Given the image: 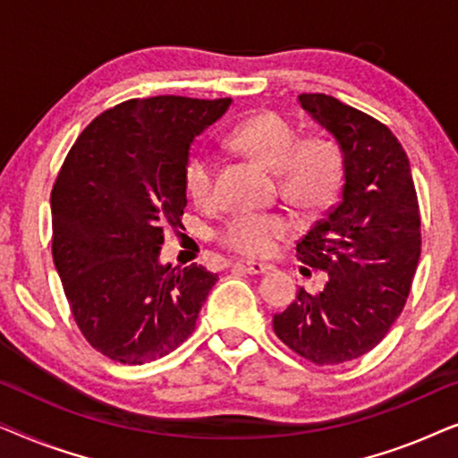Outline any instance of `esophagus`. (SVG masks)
Instances as JSON below:
<instances>
[{
    "mask_svg": "<svg viewBox=\"0 0 458 458\" xmlns=\"http://www.w3.org/2000/svg\"><path fill=\"white\" fill-rule=\"evenodd\" d=\"M233 268L235 271H243L250 275H262V273L271 271V267L268 265H260V262H250V260H237V262H233Z\"/></svg>",
    "mask_w": 458,
    "mask_h": 458,
    "instance_id": "esophagus-1",
    "label": "esophagus"
}]
</instances>
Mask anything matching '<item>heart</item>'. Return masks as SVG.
Wrapping results in <instances>:
<instances>
[{
  "mask_svg": "<svg viewBox=\"0 0 458 458\" xmlns=\"http://www.w3.org/2000/svg\"><path fill=\"white\" fill-rule=\"evenodd\" d=\"M237 149L277 173L279 190L298 208L317 210L340 190L344 162L337 146L323 135L300 140L298 129L277 112H260L242 121L231 133ZM215 158L196 152L185 165V190L198 206L216 199ZM292 235L290 218L279 212H240L227 218L218 242L231 252L248 259H267L279 242Z\"/></svg>",
  "mask_w": 458,
  "mask_h": 458,
  "instance_id": "1",
  "label": "heart"
}]
</instances>
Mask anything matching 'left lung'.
<instances>
[{
  "label": "left lung",
  "instance_id": "8db88e82",
  "mask_svg": "<svg viewBox=\"0 0 458 458\" xmlns=\"http://www.w3.org/2000/svg\"><path fill=\"white\" fill-rule=\"evenodd\" d=\"M298 99L340 143L344 185L340 202L296 243L304 265L327 273L325 287H300L273 329L302 359L342 365L377 346L403 312L421 256V215L409 158L384 123L325 93Z\"/></svg>",
  "mask_w": 458,
  "mask_h": 458
}]
</instances>
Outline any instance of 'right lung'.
Returning a JSON list of instances; mask_svg holds the SVG:
<instances>
[{"label":"right lung","mask_w":458,"mask_h":458,"mask_svg":"<svg viewBox=\"0 0 458 458\" xmlns=\"http://www.w3.org/2000/svg\"><path fill=\"white\" fill-rule=\"evenodd\" d=\"M231 98L156 96L106 110L68 152L52 190V254L74 323L91 348L143 365L196 329L216 284L202 265L162 267L166 229L183 227L193 137Z\"/></svg>","instance_id":"add662e5"}]
</instances>
